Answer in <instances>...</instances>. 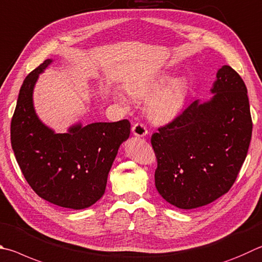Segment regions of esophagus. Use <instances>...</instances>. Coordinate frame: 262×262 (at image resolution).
Segmentation results:
<instances>
[{
  "label": "esophagus",
  "mask_w": 262,
  "mask_h": 262,
  "mask_svg": "<svg viewBox=\"0 0 262 262\" xmlns=\"http://www.w3.org/2000/svg\"><path fill=\"white\" fill-rule=\"evenodd\" d=\"M132 132H133V134L137 137H143V136L147 135L146 128L144 127V125H142V123H135V125L132 128Z\"/></svg>",
  "instance_id": "1"
}]
</instances>
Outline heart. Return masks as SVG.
I'll return each instance as SVG.
<instances>
[{"instance_id":"obj_1","label":"heart","mask_w":262,"mask_h":262,"mask_svg":"<svg viewBox=\"0 0 262 262\" xmlns=\"http://www.w3.org/2000/svg\"><path fill=\"white\" fill-rule=\"evenodd\" d=\"M169 79L168 72H160L155 77L129 83L126 92L135 101L145 99V113L151 121L165 125L174 121L183 112L188 101V82L183 77ZM118 102L128 105L126 97L121 93L116 94Z\"/></svg>"}]
</instances>
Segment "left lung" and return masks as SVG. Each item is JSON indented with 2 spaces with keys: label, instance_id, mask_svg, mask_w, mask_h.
Instances as JSON below:
<instances>
[{
  "label": "left lung",
  "instance_id": "left-lung-1",
  "mask_svg": "<svg viewBox=\"0 0 262 262\" xmlns=\"http://www.w3.org/2000/svg\"><path fill=\"white\" fill-rule=\"evenodd\" d=\"M210 92L208 101H194L151 137L158 159L156 188L181 210L205 206L228 192L251 142L250 103L238 73L221 66Z\"/></svg>",
  "mask_w": 262,
  "mask_h": 262
}]
</instances>
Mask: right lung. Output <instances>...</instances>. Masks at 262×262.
I'll use <instances>...</instances> for the list:
<instances>
[{
    "label": "right lung",
    "instance_id": "1",
    "mask_svg": "<svg viewBox=\"0 0 262 262\" xmlns=\"http://www.w3.org/2000/svg\"><path fill=\"white\" fill-rule=\"evenodd\" d=\"M47 59L27 75L19 90L11 120V146L27 183L45 201L71 210L94 205L106 188L118 150L130 134L128 120L78 121L56 132L37 116L33 101Z\"/></svg>",
    "mask_w": 262,
    "mask_h": 262
}]
</instances>
